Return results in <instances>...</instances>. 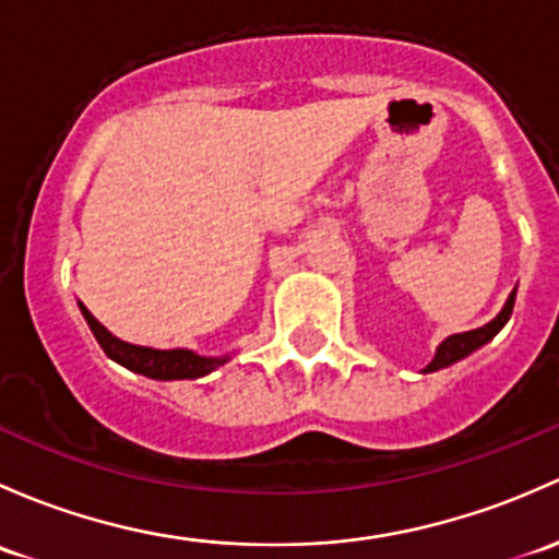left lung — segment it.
<instances>
[{
  "label": "left lung",
  "instance_id": "left-lung-1",
  "mask_svg": "<svg viewBox=\"0 0 559 559\" xmlns=\"http://www.w3.org/2000/svg\"><path fill=\"white\" fill-rule=\"evenodd\" d=\"M514 292L509 295L507 305H503L501 313L496 316V319L490 321V324L479 326V329H472V332H463V334H452V337L444 340L442 345L437 348V356H433V361L428 364L423 372H437V369L442 367H450V364L461 361V358H466L468 354H474V350L481 348L485 343H490L492 337H496L498 332H501L503 324H507L509 319H512V310H514Z\"/></svg>",
  "mask_w": 559,
  "mask_h": 559
}]
</instances>
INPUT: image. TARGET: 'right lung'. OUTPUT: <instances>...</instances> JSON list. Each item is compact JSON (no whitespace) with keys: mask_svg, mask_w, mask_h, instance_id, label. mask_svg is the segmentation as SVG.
Wrapping results in <instances>:
<instances>
[{"mask_svg":"<svg viewBox=\"0 0 559 559\" xmlns=\"http://www.w3.org/2000/svg\"><path fill=\"white\" fill-rule=\"evenodd\" d=\"M82 316H85L87 326H91L93 337L98 340V345L104 348L111 361L122 364L131 372L144 374L152 380H195L203 374L214 372L216 367H222L225 361H230V356L222 358H209L198 356L187 348H174V350H157V348H144V345H131L126 340L115 337L107 326H102L96 321V316L80 302Z\"/></svg>","mask_w":559,"mask_h":559,"instance_id":"right-lung-1","label":"right lung"}]
</instances>
